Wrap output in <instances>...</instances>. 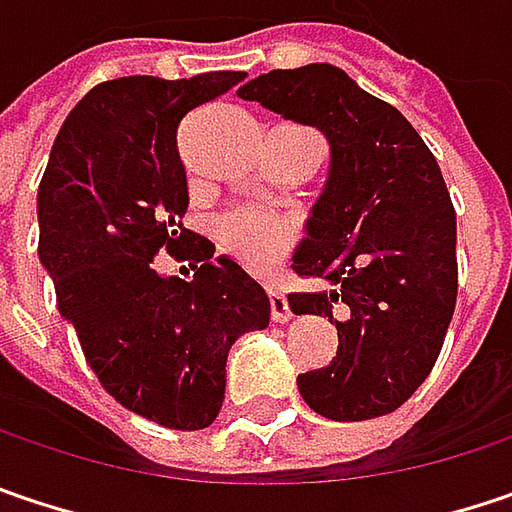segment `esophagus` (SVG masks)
<instances>
[{"mask_svg":"<svg viewBox=\"0 0 512 512\" xmlns=\"http://www.w3.org/2000/svg\"><path fill=\"white\" fill-rule=\"evenodd\" d=\"M269 310H272V321H278V324H284V321L292 318L289 301H286L284 292H278V289H269Z\"/></svg>","mask_w":512,"mask_h":512,"instance_id":"esophagus-1","label":"esophagus"}]
</instances>
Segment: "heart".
I'll return each instance as SVG.
<instances>
[{"label": "heart", "instance_id": "obj_1", "mask_svg": "<svg viewBox=\"0 0 512 512\" xmlns=\"http://www.w3.org/2000/svg\"><path fill=\"white\" fill-rule=\"evenodd\" d=\"M298 240V231L289 220L260 214V211H237L223 220L220 243L240 266L249 272H269L284 260Z\"/></svg>", "mask_w": 512, "mask_h": 512}]
</instances>
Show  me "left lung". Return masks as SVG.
Returning <instances> with one entry per match:
<instances>
[{
    "mask_svg": "<svg viewBox=\"0 0 512 512\" xmlns=\"http://www.w3.org/2000/svg\"><path fill=\"white\" fill-rule=\"evenodd\" d=\"M237 95L330 144L327 182L292 255L298 275L327 286L289 295V307L336 324L339 350L327 368L298 374V391L342 423L391 414L435 368L458 298L455 208L435 156L397 106L330 63L275 69Z\"/></svg>",
    "mask_w": 512,
    "mask_h": 512,
    "instance_id": "left-lung-1",
    "label": "left lung"
}]
</instances>
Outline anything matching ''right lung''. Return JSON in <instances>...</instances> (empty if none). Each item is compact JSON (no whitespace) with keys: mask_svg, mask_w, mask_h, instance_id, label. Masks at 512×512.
<instances>
[{"mask_svg":"<svg viewBox=\"0 0 512 512\" xmlns=\"http://www.w3.org/2000/svg\"><path fill=\"white\" fill-rule=\"evenodd\" d=\"M243 77L98 83L63 121L37 191L40 263L89 368L121 406L179 432L217 420L228 350L269 324L263 286L182 226L179 121ZM159 248L199 262L195 281L156 273Z\"/></svg>","mask_w":512,"mask_h":512,"instance_id":"1","label":"right lung"}]
</instances>
